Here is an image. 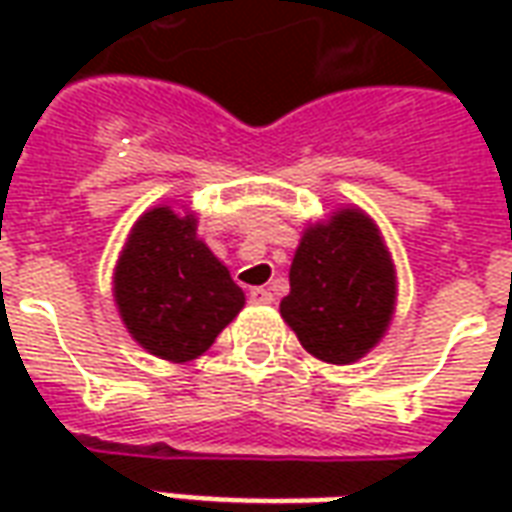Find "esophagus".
<instances>
[{
	"instance_id": "1",
	"label": "esophagus",
	"mask_w": 512,
	"mask_h": 512,
	"mask_svg": "<svg viewBox=\"0 0 512 512\" xmlns=\"http://www.w3.org/2000/svg\"><path fill=\"white\" fill-rule=\"evenodd\" d=\"M249 301H252V304H271L274 296H271V290L266 288H252L249 290Z\"/></svg>"
}]
</instances>
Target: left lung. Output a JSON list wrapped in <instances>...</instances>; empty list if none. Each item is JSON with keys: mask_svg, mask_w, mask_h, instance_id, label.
<instances>
[{"mask_svg": "<svg viewBox=\"0 0 512 512\" xmlns=\"http://www.w3.org/2000/svg\"><path fill=\"white\" fill-rule=\"evenodd\" d=\"M395 296V266L376 222L340 208L301 235L279 312L315 359L351 365L384 337Z\"/></svg>", "mask_w": 512, "mask_h": 512, "instance_id": "8db88e82", "label": "left lung"}]
</instances>
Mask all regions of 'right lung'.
<instances>
[{"mask_svg": "<svg viewBox=\"0 0 512 512\" xmlns=\"http://www.w3.org/2000/svg\"><path fill=\"white\" fill-rule=\"evenodd\" d=\"M115 301L128 334L167 362H191L244 307V290L197 238L194 213H142L115 266Z\"/></svg>", "mask_w": 512, "mask_h": 512, "instance_id": "right-lung-1", "label": "right lung"}]
</instances>
